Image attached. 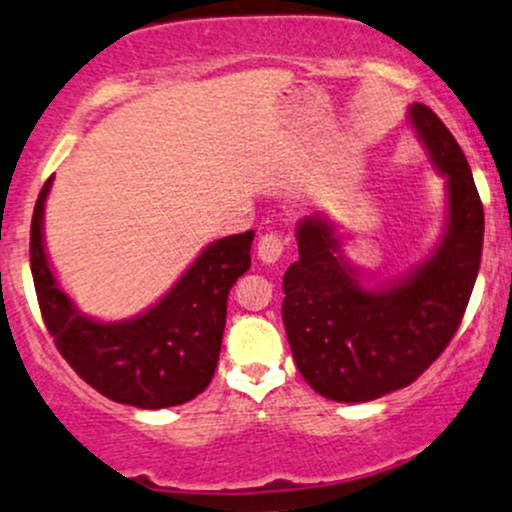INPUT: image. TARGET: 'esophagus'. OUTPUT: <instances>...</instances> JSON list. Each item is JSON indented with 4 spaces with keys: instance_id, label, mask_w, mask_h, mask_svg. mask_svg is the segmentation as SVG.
Returning <instances> with one entry per match:
<instances>
[{
    "instance_id": "esophagus-1",
    "label": "esophagus",
    "mask_w": 512,
    "mask_h": 512,
    "mask_svg": "<svg viewBox=\"0 0 512 512\" xmlns=\"http://www.w3.org/2000/svg\"><path fill=\"white\" fill-rule=\"evenodd\" d=\"M282 254H285V239H282L280 232L270 230L258 237V258H261L263 263L280 261Z\"/></svg>"
}]
</instances>
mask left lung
I'll return each mask as SVG.
<instances>
[{"mask_svg":"<svg viewBox=\"0 0 512 512\" xmlns=\"http://www.w3.org/2000/svg\"><path fill=\"white\" fill-rule=\"evenodd\" d=\"M410 117L431 160L448 177V232L417 273L386 292H366L342 261L333 227L299 222V261L282 278V323L311 388L338 402L393 393L429 369L458 333L484 244V206L448 126L426 105Z\"/></svg>","mask_w":512,"mask_h":512,"instance_id":"left-lung-1","label":"left lung"}]
</instances>
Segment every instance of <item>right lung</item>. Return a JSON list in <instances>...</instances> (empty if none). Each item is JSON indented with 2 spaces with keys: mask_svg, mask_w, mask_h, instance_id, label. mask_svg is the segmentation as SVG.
I'll use <instances>...</instances> for the list:
<instances>
[{
  "mask_svg": "<svg viewBox=\"0 0 512 512\" xmlns=\"http://www.w3.org/2000/svg\"><path fill=\"white\" fill-rule=\"evenodd\" d=\"M42 186L30 220V270L40 314L54 345L90 388L141 410L184 405L213 381L227 297L251 268L254 232L210 244L153 309L129 323H95L59 290L42 249Z\"/></svg>",
  "mask_w": 512,
  "mask_h": 512,
  "instance_id": "obj_1",
  "label": "right lung"
}]
</instances>
